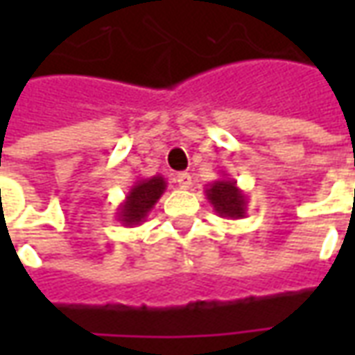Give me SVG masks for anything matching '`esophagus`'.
Instances as JSON below:
<instances>
[{
    "instance_id": "obj_1",
    "label": "esophagus",
    "mask_w": 355,
    "mask_h": 355,
    "mask_svg": "<svg viewBox=\"0 0 355 355\" xmlns=\"http://www.w3.org/2000/svg\"><path fill=\"white\" fill-rule=\"evenodd\" d=\"M175 182L178 184V188L188 190L192 186V177H190V173H178L177 177H175Z\"/></svg>"
}]
</instances>
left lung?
I'll list each match as a JSON object with an SVG mask.
<instances>
[{"instance_id": "1", "label": "left lung", "mask_w": 355, "mask_h": 355, "mask_svg": "<svg viewBox=\"0 0 355 355\" xmlns=\"http://www.w3.org/2000/svg\"><path fill=\"white\" fill-rule=\"evenodd\" d=\"M209 203L223 218H243L247 215V196L234 178H218L205 188Z\"/></svg>"}]
</instances>
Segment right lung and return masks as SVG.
<instances>
[{
    "mask_svg": "<svg viewBox=\"0 0 355 355\" xmlns=\"http://www.w3.org/2000/svg\"><path fill=\"white\" fill-rule=\"evenodd\" d=\"M165 188H167V182L162 175L139 178L131 186V190L127 192L123 203H119L116 218L127 228L142 224L146 220V216L150 215V211L154 209L157 200L163 196Z\"/></svg>",
    "mask_w": 355,
    "mask_h": 355,
    "instance_id": "right-lung-1",
    "label": "right lung"
}]
</instances>
